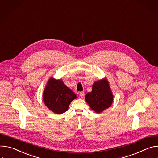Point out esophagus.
I'll return each mask as SVG.
<instances>
[{"mask_svg": "<svg viewBox=\"0 0 158 158\" xmlns=\"http://www.w3.org/2000/svg\"><path fill=\"white\" fill-rule=\"evenodd\" d=\"M79 96L81 98H83L84 97V92H80L79 93Z\"/></svg>", "mask_w": 158, "mask_h": 158, "instance_id": "esophagus-1", "label": "esophagus"}]
</instances>
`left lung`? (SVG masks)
Here are the masks:
<instances>
[{"mask_svg":"<svg viewBox=\"0 0 158 158\" xmlns=\"http://www.w3.org/2000/svg\"><path fill=\"white\" fill-rule=\"evenodd\" d=\"M85 100L97 113L108 109L112 103L113 95L107 80L103 78L95 82L92 92L86 95Z\"/></svg>","mask_w":158,"mask_h":158,"instance_id":"obj_1","label":"left lung"}]
</instances>
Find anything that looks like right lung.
Segmentation results:
<instances>
[{"label": "right lung", "instance_id": "obj_1", "mask_svg": "<svg viewBox=\"0 0 158 158\" xmlns=\"http://www.w3.org/2000/svg\"><path fill=\"white\" fill-rule=\"evenodd\" d=\"M77 98L76 94L61 80L51 78L43 93V100L52 112L61 114L67 111L71 102Z\"/></svg>", "mask_w": 158, "mask_h": 158}]
</instances>
